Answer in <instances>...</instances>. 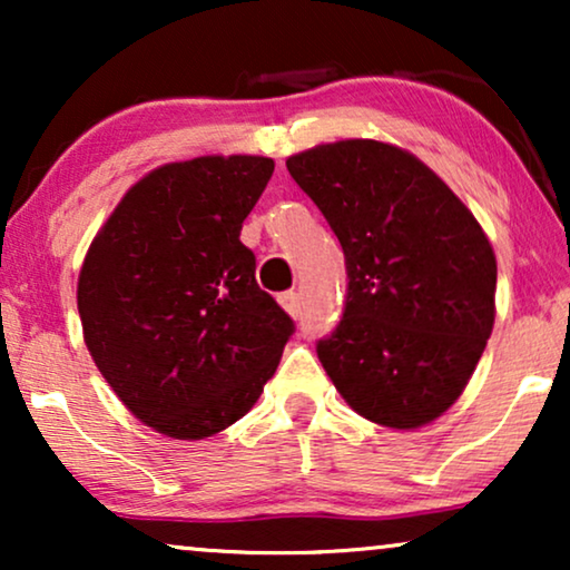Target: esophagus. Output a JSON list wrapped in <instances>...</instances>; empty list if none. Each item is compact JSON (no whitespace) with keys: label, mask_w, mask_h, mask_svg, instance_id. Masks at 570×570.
Wrapping results in <instances>:
<instances>
[{"label":"esophagus","mask_w":570,"mask_h":570,"mask_svg":"<svg viewBox=\"0 0 570 570\" xmlns=\"http://www.w3.org/2000/svg\"><path fill=\"white\" fill-rule=\"evenodd\" d=\"M277 301H279V306H283L287 314H291L293 318H298V314H301V301H298V293H293V291H287V293H279L277 295Z\"/></svg>","instance_id":"1"}]
</instances>
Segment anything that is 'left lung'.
Instances as JSON below:
<instances>
[{
    "mask_svg": "<svg viewBox=\"0 0 570 570\" xmlns=\"http://www.w3.org/2000/svg\"><path fill=\"white\" fill-rule=\"evenodd\" d=\"M345 252L340 324L318 361L357 415L420 428L464 392L495 322V254L415 155L376 139L287 158Z\"/></svg>",
    "mask_w": 570,
    "mask_h": 570,
    "instance_id": "obj_1",
    "label": "left lung"
}]
</instances>
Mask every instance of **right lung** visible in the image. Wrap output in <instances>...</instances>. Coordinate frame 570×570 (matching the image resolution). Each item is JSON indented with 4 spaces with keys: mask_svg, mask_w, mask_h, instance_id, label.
I'll return each instance as SVG.
<instances>
[{
    "mask_svg": "<svg viewBox=\"0 0 570 570\" xmlns=\"http://www.w3.org/2000/svg\"><path fill=\"white\" fill-rule=\"evenodd\" d=\"M272 170L256 155L168 163L124 194L85 256V345L131 415L170 439L244 417L295 332L240 244Z\"/></svg>",
    "mask_w": 570,
    "mask_h": 570,
    "instance_id": "1",
    "label": "right lung"
}]
</instances>
